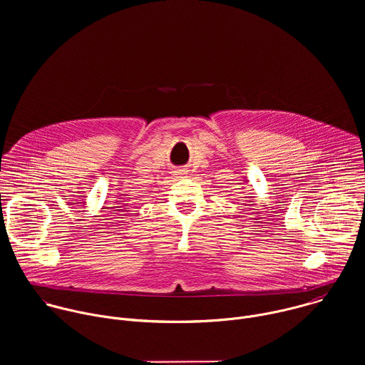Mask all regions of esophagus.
Segmentation results:
<instances>
[{"label":"esophagus","mask_w":365,"mask_h":365,"mask_svg":"<svg viewBox=\"0 0 365 365\" xmlns=\"http://www.w3.org/2000/svg\"><path fill=\"white\" fill-rule=\"evenodd\" d=\"M176 173H179V175H185V173H183V170H179V172H176Z\"/></svg>","instance_id":"1"}]
</instances>
